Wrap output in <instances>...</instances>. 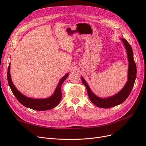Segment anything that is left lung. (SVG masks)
I'll list each match as a JSON object with an SVG mask.
<instances>
[{
    "instance_id": "1",
    "label": "left lung",
    "mask_w": 146,
    "mask_h": 146,
    "mask_svg": "<svg viewBox=\"0 0 146 146\" xmlns=\"http://www.w3.org/2000/svg\"><path fill=\"white\" fill-rule=\"evenodd\" d=\"M121 41L123 42L125 49L127 50L128 59V81L126 83L125 86L119 92L118 94L112 96L101 98L96 96L91 91L88 83L82 77V83L85 85L89 98L90 101L95 104L96 106L102 108H110L111 107L118 105L122 102H124L125 99L128 98L129 94L133 89L134 85L135 80L137 74V68L135 61L133 57V51L131 45L128 42V41L124 38H121Z\"/></svg>"
}]
</instances>
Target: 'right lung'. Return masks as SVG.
Returning <instances> with one entry per match:
<instances>
[{
  "label": "right lung",
  "instance_id": "1",
  "mask_svg": "<svg viewBox=\"0 0 146 146\" xmlns=\"http://www.w3.org/2000/svg\"><path fill=\"white\" fill-rule=\"evenodd\" d=\"M7 82H8L9 85L12 93L22 105L34 110L46 111L54 108L60 102L61 98H62L61 86L66 79L68 77V74H66L60 80L53 95L48 98L45 99H33L28 98L24 95H22L18 90H17L12 82L10 74V64L9 65L8 68H7Z\"/></svg>",
  "mask_w": 146,
  "mask_h": 146
}]
</instances>
